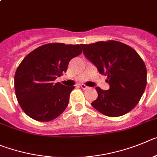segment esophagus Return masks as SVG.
<instances>
[{"label": "esophagus", "mask_w": 157, "mask_h": 157, "mask_svg": "<svg viewBox=\"0 0 157 157\" xmlns=\"http://www.w3.org/2000/svg\"><path fill=\"white\" fill-rule=\"evenodd\" d=\"M80 87L83 89H84V90H86V89H89V87H87V86H86L85 84H80Z\"/></svg>", "instance_id": "1"}]
</instances>
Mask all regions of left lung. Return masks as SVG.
I'll return each instance as SVG.
<instances>
[{
  "label": "left lung",
  "mask_w": 157,
  "mask_h": 157,
  "mask_svg": "<svg viewBox=\"0 0 157 157\" xmlns=\"http://www.w3.org/2000/svg\"><path fill=\"white\" fill-rule=\"evenodd\" d=\"M84 54L101 74L107 76L109 89H95L98 98L91 105L107 117L123 116L133 109L147 83L144 61L136 51L117 40L81 44Z\"/></svg>",
  "instance_id": "1"
}]
</instances>
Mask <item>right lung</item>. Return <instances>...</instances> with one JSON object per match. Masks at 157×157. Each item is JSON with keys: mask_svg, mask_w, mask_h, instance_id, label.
<instances>
[{"mask_svg": "<svg viewBox=\"0 0 157 157\" xmlns=\"http://www.w3.org/2000/svg\"><path fill=\"white\" fill-rule=\"evenodd\" d=\"M81 53L79 44L50 43L24 58L14 82L17 100L26 115L35 121L48 122L66 109L74 87H66L54 80L66 72L70 60Z\"/></svg>", "mask_w": 157, "mask_h": 157, "instance_id": "obj_1", "label": "right lung"}]
</instances>
